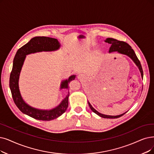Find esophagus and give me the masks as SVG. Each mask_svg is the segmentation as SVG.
I'll list each match as a JSON object with an SVG mask.
<instances>
[{"mask_svg":"<svg viewBox=\"0 0 154 154\" xmlns=\"http://www.w3.org/2000/svg\"><path fill=\"white\" fill-rule=\"evenodd\" d=\"M83 78H84V76L83 75H82V74H79V75L78 76V78L79 79H82Z\"/></svg>","mask_w":154,"mask_h":154,"instance_id":"obj_1","label":"esophagus"}]
</instances>
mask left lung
<instances>
[{"label":"left lung","instance_id":"left-lung-1","mask_svg":"<svg viewBox=\"0 0 154 154\" xmlns=\"http://www.w3.org/2000/svg\"><path fill=\"white\" fill-rule=\"evenodd\" d=\"M105 42H107L108 44H111V46H110V47L109 48V52H118L119 54L126 55V56H128L129 57H130L133 60V62L135 63V64L138 66V69L141 72V78H143V72L142 67H141V63L140 62V60H138L137 55L135 54L134 51L133 50V48H131V47L130 45L125 42L119 41V40H118L114 39V38H107L105 40ZM88 105L90 106V108L91 109L92 111L103 118H109V119L118 118L122 116H123L126 113V112H125L123 114L118 115V116H109V115L102 114L100 112H98L97 110H96L93 107H92L89 102H88Z\"/></svg>","mask_w":154,"mask_h":154}]
</instances>
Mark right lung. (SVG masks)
Masks as SVG:
<instances>
[{
  "mask_svg": "<svg viewBox=\"0 0 154 154\" xmlns=\"http://www.w3.org/2000/svg\"><path fill=\"white\" fill-rule=\"evenodd\" d=\"M60 45L56 38L46 36H36L31 39L26 44L18 49L13 60L10 79L9 87L12 97L16 106L21 111L32 118L42 121H51L62 115L68 107L69 93L64 98L59 105L51 110H40L29 106L23 99L19 89V78L20 72L26 56L28 54L42 51H54L60 48ZM76 78V75L71 76L68 79L61 82L60 89L68 88L69 82Z\"/></svg>",
  "mask_w": 154,
  "mask_h": 154,
  "instance_id": "obj_1",
  "label": "right lung"
}]
</instances>
